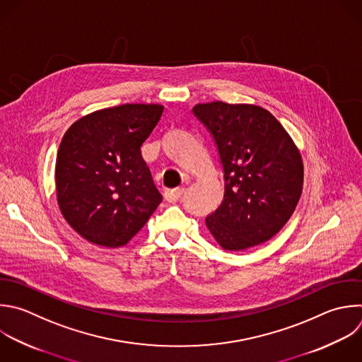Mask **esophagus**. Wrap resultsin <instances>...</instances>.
Masks as SVG:
<instances>
[{
	"instance_id": "obj_1",
	"label": "esophagus",
	"mask_w": 362,
	"mask_h": 362,
	"mask_svg": "<svg viewBox=\"0 0 362 362\" xmlns=\"http://www.w3.org/2000/svg\"><path fill=\"white\" fill-rule=\"evenodd\" d=\"M185 193V189L183 187H176V189H168L165 190V199L169 202V203H176L182 194Z\"/></svg>"
}]
</instances>
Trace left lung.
<instances>
[{
  "label": "left lung",
  "mask_w": 362,
  "mask_h": 362,
  "mask_svg": "<svg viewBox=\"0 0 362 362\" xmlns=\"http://www.w3.org/2000/svg\"><path fill=\"white\" fill-rule=\"evenodd\" d=\"M194 116L211 134L224 173L220 206L206 217L230 252L270 240L288 221L303 190V160L290 135L264 107L221 100L199 103Z\"/></svg>",
  "instance_id": "obj_1"
}]
</instances>
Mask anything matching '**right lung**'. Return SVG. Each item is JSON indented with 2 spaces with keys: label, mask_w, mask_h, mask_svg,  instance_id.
Segmentation results:
<instances>
[{
  "label": "right lung",
  "mask_w": 362,
  "mask_h": 362,
  "mask_svg": "<svg viewBox=\"0 0 362 362\" xmlns=\"http://www.w3.org/2000/svg\"><path fill=\"white\" fill-rule=\"evenodd\" d=\"M163 106L125 103L92 112L65 132L57 155V199L88 242L125 246L162 202L141 146Z\"/></svg>",
  "instance_id": "1"
}]
</instances>
